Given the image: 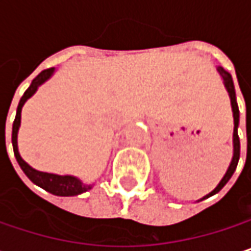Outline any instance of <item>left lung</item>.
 <instances>
[{
  "label": "left lung",
  "mask_w": 251,
  "mask_h": 251,
  "mask_svg": "<svg viewBox=\"0 0 251 251\" xmlns=\"http://www.w3.org/2000/svg\"><path fill=\"white\" fill-rule=\"evenodd\" d=\"M218 71H220V74H221L223 79H224L226 91L229 93L231 106H232V115H234V135H232V138H234V139H232V142H234V155H232V161H231V164H229V167H228V170H226V176L223 177V180L220 181V184H218L209 195H206L205 198H202L201 201H203V199H206V198H209V196L218 193V192L226 186V183H228V180L231 178V176L234 175V172H235V169H237V164H238V158H240V138H238V132H237L238 121H240V112H238V106H237V100H235V88H234L232 76L229 75L226 71H224L221 67L218 68Z\"/></svg>",
  "instance_id": "8db88e82"
}]
</instances>
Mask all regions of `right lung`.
Returning a JSON list of instances; mask_svg holds the SVG:
<instances>
[{"mask_svg":"<svg viewBox=\"0 0 251 251\" xmlns=\"http://www.w3.org/2000/svg\"><path fill=\"white\" fill-rule=\"evenodd\" d=\"M53 70L55 68H49V70H45L42 71L39 75L36 76L30 87L27 88L23 94V97L20 99V103H19V107H17V115H16V119H14V124H13V136H11V141H13V150H14V155H16V160L19 163V166L22 167V170L25 172V175L37 186H40L42 189L48 190L49 193L52 195H56V196H75L79 193H84L87 190L91 189V186H85L82 184L78 178L73 177V176H58V175H50V173H43V172H37L34 169H31L25 160L20 157L19 154V148H17V132H19V127H20V118H22V107L25 103L27 99H30L37 87L40 84H43L49 76L53 74Z\"/></svg>","mask_w":251,"mask_h":251,"instance_id":"add662e5","label":"right lung"}]
</instances>
